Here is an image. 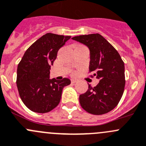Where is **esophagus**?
<instances>
[{"instance_id":"obj_1","label":"esophagus","mask_w":146,"mask_h":146,"mask_svg":"<svg viewBox=\"0 0 146 146\" xmlns=\"http://www.w3.org/2000/svg\"><path fill=\"white\" fill-rule=\"evenodd\" d=\"M77 82V80H76V79H71V83H75Z\"/></svg>"}]
</instances>
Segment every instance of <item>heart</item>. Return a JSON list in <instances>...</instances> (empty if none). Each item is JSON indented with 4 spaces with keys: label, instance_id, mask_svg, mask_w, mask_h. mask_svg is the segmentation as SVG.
Instances as JSON below:
<instances>
[{
    "label": "heart",
    "instance_id": "obj_1",
    "mask_svg": "<svg viewBox=\"0 0 146 146\" xmlns=\"http://www.w3.org/2000/svg\"><path fill=\"white\" fill-rule=\"evenodd\" d=\"M79 46H81V45H79Z\"/></svg>",
    "mask_w": 146,
    "mask_h": 146
}]
</instances>
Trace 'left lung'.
<instances>
[{"instance_id":"1","label":"left lung","mask_w":146,"mask_h":146,"mask_svg":"<svg viewBox=\"0 0 146 146\" xmlns=\"http://www.w3.org/2000/svg\"><path fill=\"white\" fill-rule=\"evenodd\" d=\"M73 40L86 45L90 49V77L100 79L96 87L79 96L80 106L88 113L103 115L115 108L125 88V66L115 48L98 33L82 35Z\"/></svg>"}]
</instances>
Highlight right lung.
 <instances>
[{"instance_id": "add662e5", "label": "right lung", "mask_w": 146, "mask_h": 146, "mask_svg": "<svg viewBox=\"0 0 146 146\" xmlns=\"http://www.w3.org/2000/svg\"><path fill=\"white\" fill-rule=\"evenodd\" d=\"M70 36L46 33L25 51L17 68V88L21 100L31 111L39 113L50 112L60 101L64 86L70 79H49L50 65L58 51Z\"/></svg>"}]
</instances>
